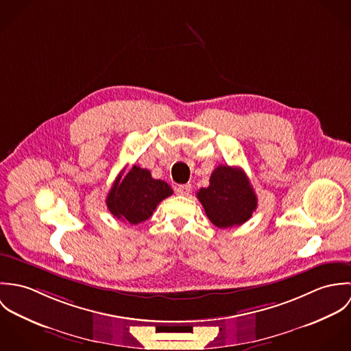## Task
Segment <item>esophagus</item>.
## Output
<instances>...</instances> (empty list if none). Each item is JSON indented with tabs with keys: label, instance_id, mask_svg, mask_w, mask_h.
Segmentation results:
<instances>
[{
	"label": "esophagus",
	"instance_id": "34e87169",
	"mask_svg": "<svg viewBox=\"0 0 351 351\" xmlns=\"http://www.w3.org/2000/svg\"><path fill=\"white\" fill-rule=\"evenodd\" d=\"M191 191H192V186H191L189 184H186V185H180V186H177V189H176L177 195H181V196H189Z\"/></svg>",
	"mask_w": 351,
	"mask_h": 351
}]
</instances>
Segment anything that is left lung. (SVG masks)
I'll return each mask as SVG.
<instances>
[{
  "mask_svg": "<svg viewBox=\"0 0 351 351\" xmlns=\"http://www.w3.org/2000/svg\"><path fill=\"white\" fill-rule=\"evenodd\" d=\"M197 199L217 228L246 223L258 204L246 173L239 167L227 165H220L212 171L209 186L201 188Z\"/></svg>",
  "mask_w": 351,
  "mask_h": 351,
  "instance_id": "obj_1",
  "label": "left lung"
}]
</instances>
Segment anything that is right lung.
<instances>
[{"instance_id":"right-lung-1","label":"right lung","mask_w":351,"mask_h":351,"mask_svg":"<svg viewBox=\"0 0 351 351\" xmlns=\"http://www.w3.org/2000/svg\"><path fill=\"white\" fill-rule=\"evenodd\" d=\"M173 195V189L162 180H154L147 169L132 166L121 177L116 178L106 196L109 212L130 224H139L147 220L156 205Z\"/></svg>"}]
</instances>
